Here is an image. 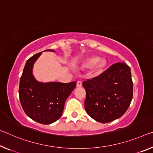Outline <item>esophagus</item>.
I'll return each mask as SVG.
<instances>
[{
  "instance_id": "1",
  "label": "esophagus",
  "mask_w": 153,
  "mask_h": 153,
  "mask_svg": "<svg viewBox=\"0 0 153 153\" xmlns=\"http://www.w3.org/2000/svg\"><path fill=\"white\" fill-rule=\"evenodd\" d=\"M82 86V82L81 81L77 82V87H81Z\"/></svg>"
}]
</instances>
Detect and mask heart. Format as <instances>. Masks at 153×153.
<instances>
[{
	"mask_svg": "<svg viewBox=\"0 0 153 153\" xmlns=\"http://www.w3.org/2000/svg\"><path fill=\"white\" fill-rule=\"evenodd\" d=\"M93 67V74L95 76L101 74L106 67V61L105 60H99L98 56H92L87 59L84 62V66L86 68Z\"/></svg>",
	"mask_w": 153,
	"mask_h": 153,
	"instance_id": "1",
	"label": "heart"
}]
</instances>
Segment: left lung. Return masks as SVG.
<instances>
[{"label":"left lung","instance_id":"8db88e82","mask_svg":"<svg viewBox=\"0 0 153 153\" xmlns=\"http://www.w3.org/2000/svg\"><path fill=\"white\" fill-rule=\"evenodd\" d=\"M86 92V113L101 123L121 117L133 98V82L129 67L123 62L114 64L99 76L82 83Z\"/></svg>","mask_w":153,"mask_h":153}]
</instances>
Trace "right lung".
<instances>
[{
  "instance_id": "right-lung-1",
  "label": "right lung",
  "mask_w": 153,
  "mask_h": 153,
  "mask_svg": "<svg viewBox=\"0 0 153 153\" xmlns=\"http://www.w3.org/2000/svg\"><path fill=\"white\" fill-rule=\"evenodd\" d=\"M42 53H37L26 61L20 77L19 96L22 107L28 117L41 124L49 125L60 118L65 101L76 88V82L42 83L36 80L33 67Z\"/></svg>"
}]
</instances>
